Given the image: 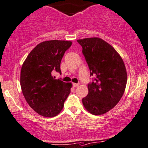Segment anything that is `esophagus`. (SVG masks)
Returning a JSON list of instances; mask_svg holds the SVG:
<instances>
[{
  "label": "esophagus",
  "instance_id": "34e87169",
  "mask_svg": "<svg viewBox=\"0 0 148 148\" xmlns=\"http://www.w3.org/2000/svg\"><path fill=\"white\" fill-rule=\"evenodd\" d=\"M78 85H79V84H78V83H73V87H78Z\"/></svg>",
  "mask_w": 148,
  "mask_h": 148
}]
</instances>
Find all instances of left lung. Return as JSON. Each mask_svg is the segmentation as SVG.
<instances>
[{"label": "left lung", "instance_id": "8db88e82", "mask_svg": "<svg viewBox=\"0 0 148 148\" xmlns=\"http://www.w3.org/2000/svg\"><path fill=\"white\" fill-rule=\"evenodd\" d=\"M83 53L95 80L88 85L89 93L82 100L93 115H103L115 107L124 94L127 72L122 58L111 45L99 37L80 39Z\"/></svg>", "mask_w": 148, "mask_h": 148}]
</instances>
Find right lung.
Listing matches in <instances>:
<instances>
[{
	"label": "right lung",
	"instance_id": "1",
	"mask_svg": "<svg viewBox=\"0 0 148 148\" xmlns=\"http://www.w3.org/2000/svg\"><path fill=\"white\" fill-rule=\"evenodd\" d=\"M72 42L49 40L37 44L28 55L20 72V86L29 105L39 115H57L70 93L72 83H64L52 76V70L61 73L65 52Z\"/></svg>",
	"mask_w": 148,
	"mask_h": 148
}]
</instances>
